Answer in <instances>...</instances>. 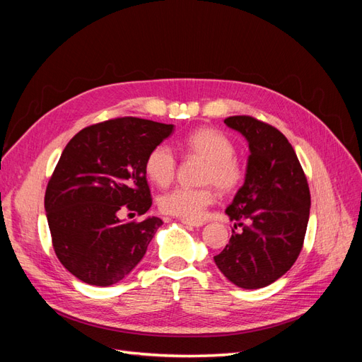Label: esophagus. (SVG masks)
I'll return each mask as SVG.
<instances>
[{
    "label": "esophagus",
    "mask_w": 362,
    "mask_h": 362,
    "mask_svg": "<svg viewBox=\"0 0 362 362\" xmlns=\"http://www.w3.org/2000/svg\"><path fill=\"white\" fill-rule=\"evenodd\" d=\"M184 225H190V226H204L205 222L202 221H185V218H182L181 221Z\"/></svg>",
    "instance_id": "esophagus-1"
}]
</instances>
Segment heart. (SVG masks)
<instances>
[{
    "mask_svg": "<svg viewBox=\"0 0 362 362\" xmlns=\"http://www.w3.org/2000/svg\"><path fill=\"white\" fill-rule=\"evenodd\" d=\"M184 148L190 156L205 160L201 182L213 184L221 192H233L242 182L243 172L234 158L235 148L233 141L214 128H199L184 139ZM145 170L149 180L158 187H166L175 177L177 157L169 145L160 144L151 149L145 161ZM214 202V193L210 187L189 189L178 187L163 194L160 208L163 213L196 221L208 205Z\"/></svg>",
    "mask_w": 362,
    "mask_h": 362,
    "instance_id": "b5f03b06",
    "label": "heart"
}]
</instances>
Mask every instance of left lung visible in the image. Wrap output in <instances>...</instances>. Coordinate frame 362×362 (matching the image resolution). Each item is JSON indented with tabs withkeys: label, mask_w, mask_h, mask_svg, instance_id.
Listing matches in <instances>:
<instances>
[{
	"label": "left lung",
	"mask_w": 362,
	"mask_h": 362,
	"mask_svg": "<svg viewBox=\"0 0 362 362\" xmlns=\"http://www.w3.org/2000/svg\"><path fill=\"white\" fill-rule=\"evenodd\" d=\"M223 122L246 139L249 157L245 182L225 210L243 231H233L214 262L234 286L257 290L279 279L298 259L311 196L298 156L281 131L250 116Z\"/></svg>",
	"instance_id": "obj_1"
}]
</instances>
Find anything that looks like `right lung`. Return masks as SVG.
<instances>
[{"instance_id": "right-lung-1", "label": "right lung", "mask_w": 362, "mask_h": 362, "mask_svg": "<svg viewBox=\"0 0 362 362\" xmlns=\"http://www.w3.org/2000/svg\"><path fill=\"white\" fill-rule=\"evenodd\" d=\"M173 125L119 117L90 125L63 149L45 193L52 246L75 278L98 287L122 281L146 254L163 221L119 217L124 208L145 214L151 205L145 161Z\"/></svg>"}]
</instances>
